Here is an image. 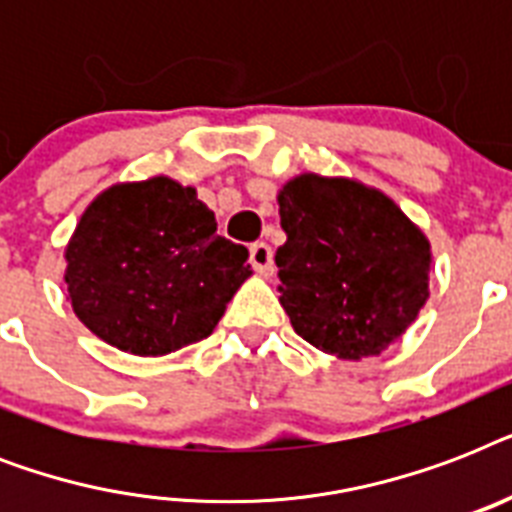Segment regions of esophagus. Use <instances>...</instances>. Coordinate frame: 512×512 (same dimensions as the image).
I'll return each instance as SVG.
<instances>
[{"label":"esophagus","mask_w":512,"mask_h":512,"mask_svg":"<svg viewBox=\"0 0 512 512\" xmlns=\"http://www.w3.org/2000/svg\"><path fill=\"white\" fill-rule=\"evenodd\" d=\"M249 263L260 276H271L273 273V249L265 241H257L249 247Z\"/></svg>","instance_id":"obj_1"}]
</instances>
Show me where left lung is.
<instances>
[{
    "mask_svg": "<svg viewBox=\"0 0 512 512\" xmlns=\"http://www.w3.org/2000/svg\"><path fill=\"white\" fill-rule=\"evenodd\" d=\"M279 215V303L297 335L345 361L380 356L430 295L425 233L377 188L313 172L281 188Z\"/></svg>",
    "mask_w": 512,
    "mask_h": 512,
    "instance_id": "obj_1",
    "label": "left lung"
}]
</instances>
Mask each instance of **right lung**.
<instances>
[{
    "label": "right lung",
    "mask_w": 512,
    "mask_h": 512,
    "mask_svg": "<svg viewBox=\"0 0 512 512\" xmlns=\"http://www.w3.org/2000/svg\"><path fill=\"white\" fill-rule=\"evenodd\" d=\"M247 247L217 236L196 188L156 175L98 193L66 247L76 319L132 356H167L212 335L252 276Z\"/></svg>",
    "instance_id": "right-lung-1"
}]
</instances>
